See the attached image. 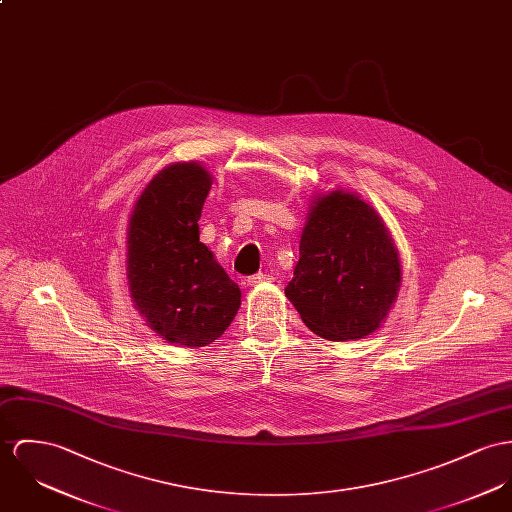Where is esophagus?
Listing matches in <instances>:
<instances>
[{
	"label": "esophagus",
	"instance_id": "obj_1",
	"mask_svg": "<svg viewBox=\"0 0 512 512\" xmlns=\"http://www.w3.org/2000/svg\"><path fill=\"white\" fill-rule=\"evenodd\" d=\"M271 280H273V276L267 275V273H257V275H251L247 278V284L257 286V284H261V282H271Z\"/></svg>",
	"mask_w": 512,
	"mask_h": 512
}]
</instances>
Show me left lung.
Returning <instances> with one entry per match:
<instances>
[{"label": "left lung", "instance_id": "8db88e82", "mask_svg": "<svg viewBox=\"0 0 512 512\" xmlns=\"http://www.w3.org/2000/svg\"><path fill=\"white\" fill-rule=\"evenodd\" d=\"M401 267L380 216L356 195L317 198L284 288L302 321L331 341L376 331L394 304Z\"/></svg>", "mask_w": 512, "mask_h": 512}]
</instances>
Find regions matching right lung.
I'll list each match as a JSON object with an SVG mask.
<instances>
[{"label":"right lung","instance_id":"1","mask_svg":"<svg viewBox=\"0 0 512 512\" xmlns=\"http://www.w3.org/2000/svg\"><path fill=\"white\" fill-rule=\"evenodd\" d=\"M210 175L197 163L158 173L138 198L128 226L130 294L169 343L206 347L234 321L241 292L198 239Z\"/></svg>","mask_w":512,"mask_h":512}]
</instances>
